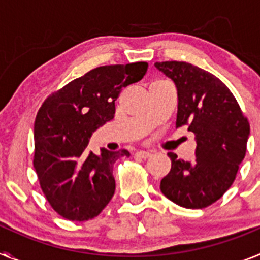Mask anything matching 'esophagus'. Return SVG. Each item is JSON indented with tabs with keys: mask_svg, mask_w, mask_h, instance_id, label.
I'll return each instance as SVG.
<instances>
[{
	"mask_svg": "<svg viewBox=\"0 0 260 260\" xmlns=\"http://www.w3.org/2000/svg\"><path fill=\"white\" fill-rule=\"evenodd\" d=\"M151 156L150 151H137L135 152V157H139V158H148Z\"/></svg>",
	"mask_w": 260,
	"mask_h": 260,
	"instance_id": "esophagus-1",
	"label": "esophagus"
}]
</instances>
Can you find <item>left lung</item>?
<instances>
[{
  "instance_id": "1",
  "label": "left lung",
  "mask_w": 260,
  "mask_h": 260,
  "mask_svg": "<svg viewBox=\"0 0 260 260\" xmlns=\"http://www.w3.org/2000/svg\"><path fill=\"white\" fill-rule=\"evenodd\" d=\"M176 86V127L195 134L191 161L169 152L171 172L160 183L168 199L181 207L199 210L215 203L233 183L246 153L250 126L237 100L219 78L187 62H156Z\"/></svg>"
}]
</instances>
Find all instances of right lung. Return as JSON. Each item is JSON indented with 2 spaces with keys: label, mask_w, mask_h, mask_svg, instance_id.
Returning a JSON list of instances; mask_svg holds the SVG:
<instances>
[{
  "label": "right lung",
  "mask_w": 260,
  "mask_h": 260,
  "mask_svg": "<svg viewBox=\"0 0 260 260\" xmlns=\"http://www.w3.org/2000/svg\"><path fill=\"white\" fill-rule=\"evenodd\" d=\"M147 68V62L96 68L49 96L39 109L34 167L48 202L62 217L93 219L114 195L113 165L128 152L102 147L95 153L88 148L89 138L113 119L121 89L139 82Z\"/></svg>",
  "instance_id": "1"
}]
</instances>
